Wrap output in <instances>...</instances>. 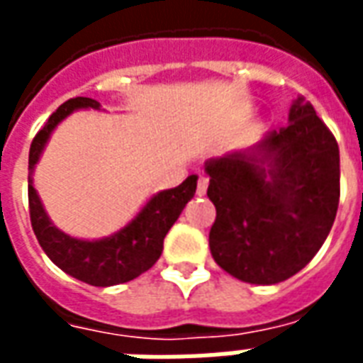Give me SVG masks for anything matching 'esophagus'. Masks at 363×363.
<instances>
[{
  "label": "esophagus",
  "instance_id": "34e87169",
  "mask_svg": "<svg viewBox=\"0 0 363 363\" xmlns=\"http://www.w3.org/2000/svg\"><path fill=\"white\" fill-rule=\"evenodd\" d=\"M206 190H208V179H206V177H200V179H198L196 194H198V196H204Z\"/></svg>",
  "mask_w": 363,
  "mask_h": 363
}]
</instances>
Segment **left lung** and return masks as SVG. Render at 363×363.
Returning <instances> with one entry per match:
<instances>
[{
	"label": "left lung",
	"mask_w": 363,
	"mask_h": 363,
	"mask_svg": "<svg viewBox=\"0 0 363 363\" xmlns=\"http://www.w3.org/2000/svg\"><path fill=\"white\" fill-rule=\"evenodd\" d=\"M288 122L249 150L204 163L216 206L210 251L218 267L247 284L272 286L299 272L323 247L338 210L335 135L301 95Z\"/></svg>",
	"instance_id": "8db88e82"
}]
</instances>
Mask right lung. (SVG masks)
<instances>
[{
	"mask_svg": "<svg viewBox=\"0 0 363 363\" xmlns=\"http://www.w3.org/2000/svg\"><path fill=\"white\" fill-rule=\"evenodd\" d=\"M89 108L101 111L103 106L89 96L69 99L35 135L28 151V208L33 231L48 259L64 272L74 276L75 280L99 288H108L134 280L157 262L163 252V239L196 192L198 174H190L179 186L161 190L150 196V200L140 208V212L112 235L101 239H79L67 235L66 231L52 223L50 216L44 210L43 200L35 189L33 174L54 130L75 111Z\"/></svg>",
	"mask_w": 363,
	"mask_h": 363,
	"instance_id": "right-lung-1",
	"label": "right lung"
}]
</instances>
